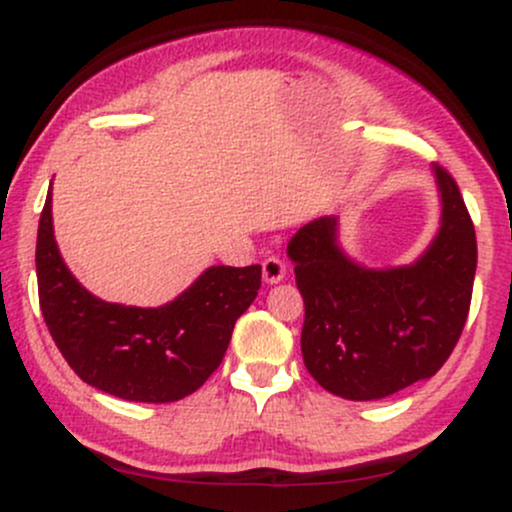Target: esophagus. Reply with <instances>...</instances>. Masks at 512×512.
<instances>
[{"label":"esophagus","mask_w":512,"mask_h":512,"mask_svg":"<svg viewBox=\"0 0 512 512\" xmlns=\"http://www.w3.org/2000/svg\"><path fill=\"white\" fill-rule=\"evenodd\" d=\"M284 276H286L284 260H279V257H267V260L262 262V279L267 281V284H279Z\"/></svg>","instance_id":"1"}]
</instances>
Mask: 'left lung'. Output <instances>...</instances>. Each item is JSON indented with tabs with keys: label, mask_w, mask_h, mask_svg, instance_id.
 Wrapping results in <instances>:
<instances>
[{
	"label": "left lung",
	"mask_w": 512,
	"mask_h": 512,
	"mask_svg": "<svg viewBox=\"0 0 512 512\" xmlns=\"http://www.w3.org/2000/svg\"><path fill=\"white\" fill-rule=\"evenodd\" d=\"M440 228L414 264L370 269L339 248V219L320 216L291 238L305 303L301 351L332 395L368 402L436 375L467 322L477 236L460 187L433 163Z\"/></svg>",
	"instance_id": "8db88e82"
}]
</instances>
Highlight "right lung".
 <instances>
[{
	"label": "right lung",
	"mask_w": 512,
	"mask_h": 512,
	"mask_svg": "<svg viewBox=\"0 0 512 512\" xmlns=\"http://www.w3.org/2000/svg\"><path fill=\"white\" fill-rule=\"evenodd\" d=\"M35 272L45 325L74 373L108 395L154 404L178 402L207 383L262 284L260 264H219L158 308L101 301L62 260L52 190L38 223Z\"/></svg>",
	"instance_id": "right-lung-1"
}]
</instances>
